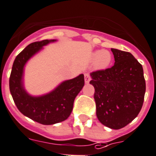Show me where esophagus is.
I'll return each mask as SVG.
<instances>
[{
	"mask_svg": "<svg viewBox=\"0 0 156 156\" xmlns=\"http://www.w3.org/2000/svg\"><path fill=\"white\" fill-rule=\"evenodd\" d=\"M84 79H85L86 83H90V80H91L90 74H89V73L84 74Z\"/></svg>",
	"mask_w": 156,
	"mask_h": 156,
	"instance_id": "34e87169",
	"label": "esophagus"
}]
</instances>
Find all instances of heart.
<instances>
[{"label":"heart","mask_w":156,"mask_h":156,"mask_svg":"<svg viewBox=\"0 0 156 156\" xmlns=\"http://www.w3.org/2000/svg\"><path fill=\"white\" fill-rule=\"evenodd\" d=\"M91 60H94L95 69L102 70L109 67L112 62V55L109 50H96L91 54Z\"/></svg>","instance_id":"b5f03b06"}]
</instances>
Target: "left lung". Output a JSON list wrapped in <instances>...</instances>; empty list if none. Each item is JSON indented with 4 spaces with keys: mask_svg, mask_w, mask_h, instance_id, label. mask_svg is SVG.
I'll return each instance as SVG.
<instances>
[{
    "mask_svg": "<svg viewBox=\"0 0 156 156\" xmlns=\"http://www.w3.org/2000/svg\"><path fill=\"white\" fill-rule=\"evenodd\" d=\"M115 63L90 73L96 116L103 125L119 129L131 122L142 107L146 81L142 66L129 52L111 49Z\"/></svg>",
    "mask_w": 156,
    "mask_h": 156,
    "instance_id": "1",
    "label": "left lung"
}]
</instances>
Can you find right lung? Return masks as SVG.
I'll return each mask as SVG.
<instances>
[{"label": "right lung", "instance_id": "1", "mask_svg": "<svg viewBox=\"0 0 156 156\" xmlns=\"http://www.w3.org/2000/svg\"><path fill=\"white\" fill-rule=\"evenodd\" d=\"M56 40L32 43L14 60L9 80L10 91L14 103L22 114L43 125H53L66 120L72 112L76 96L84 86V76L63 81L47 94L32 96L23 87V68L27 62L43 47Z\"/></svg>", "mask_w": 156, "mask_h": 156}]
</instances>
